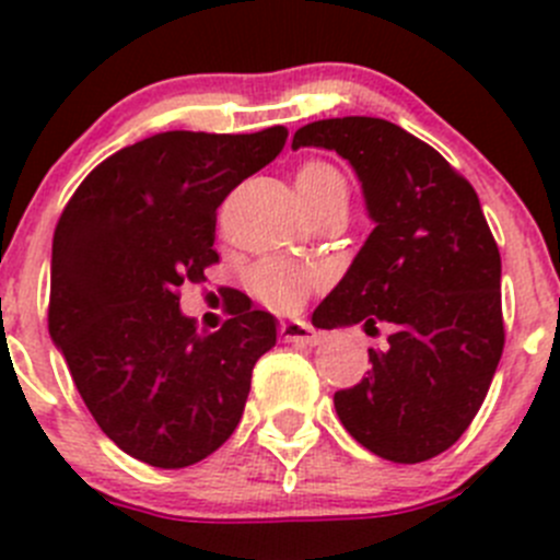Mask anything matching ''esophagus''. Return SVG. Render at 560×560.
<instances>
[{"label": "esophagus", "instance_id": "obj_1", "mask_svg": "<svg viewBox=\"0 0 560 560\" xmlns=\"http://www.w3.org/2000/svg\"><path fill=\"white\" fill-rule=\"evenodd\" d=\"M281 341L301 343V347H316V343L322 341V336L312 325H306V322L290 319V322H281Z\"/></svg>", "mask_w": 560, "mask_h": 560}]
</instances>
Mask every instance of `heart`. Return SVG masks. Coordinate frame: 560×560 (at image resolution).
Wrapping results in <instances>:
<instances>
[{
    "mask_svg": "<svg viewBox=\"0 0 560 560\" xmlns=\"http://www.w3.org/2000/svg\"><path fill=\"white\" fill-rule=\"evenodd\" d=\"M295 186L306 208L330 195H347L341 173L322 160L303 162L298 167ZM316 284H319V276L314 270L292 265L287 259H262L248 270V290L254 292V298L281 314L301 308Z\"/></svg>",
    "mask_w": 560,
    "mask_h": 560,
    "instance_id": "1",
    "label": "heart"
}]
</instances>
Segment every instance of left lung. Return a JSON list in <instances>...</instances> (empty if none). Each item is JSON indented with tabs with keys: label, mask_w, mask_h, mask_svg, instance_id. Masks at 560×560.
Segmentation results:
<instances>
[{
	"label": "left lung",
	"mask_w": 560,
	"mask_h": 560,
	"mask_svg": "<svg viewBox=\"0 0 560 560\" xmlns=\"http://www.w3.org/2000/svg\"><path fill=\"white\" fill-rule=\"evenodd\" d=\"M301 145L352 165L374 222L314 325L389 332L385 349H369V376L332 398L338 420L385 460L436 457L471 425L504 352L501 254L477 191L385 118L306 124L292 138Z\"/></svg>",
	"instance_id": "8db88e82"
}]
</instances>
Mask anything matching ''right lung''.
<instances>
[{
	"instance_id": "right-lung-1",
	"label": "right lung",
	"mask_w": 560,
	"mask_h": 560,
	"mask_svg": "<svg viewBox=\"0 0 560 560\" xmlns=\"http://www.w3.org/2000/svg\"><path fill=\"white\" fill-rule=\"evenodd\" d=\"M284 127L160 132L107 156L61 211L48 330L110 442L156 468L217 453L276 347L273 314L248 298L217 332L180 314L178 287L219 262L217 208L281 154Z\"/></svg>"
}]
</instances>
